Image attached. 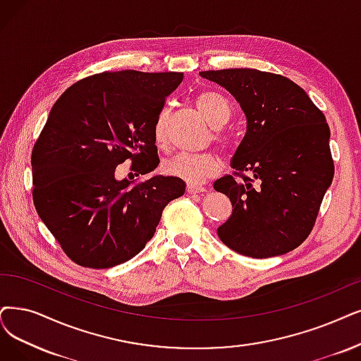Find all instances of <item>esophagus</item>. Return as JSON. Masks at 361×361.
I'll return each mask as SVG.
<instances>
[{
	"label": "esophagus",
	"instance_id": "34e87169",
	"mask_svg": "<svg viewBox=\"0 0 361 361\" xmlns=\"http://www.w3.org/2000/svg\"><path fill=\"white\" fill-rule=\"evenodd\" d=\"M186 191L190 194H201V192H206L204 186H197V185H188L186 186Z\"/></svg>",
	"mask_w": 361,
	"mask_h": 361
}]
</instances>
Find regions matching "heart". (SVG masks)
I'll list each match as a JSON object with an SVG mask.
<instances>
[{
	"mask_svg": "<svg viewBox=\"0 0 361 361\" xmlns=\"http://www.w3.org/2000/svg\"><path fill=\"white\" fill-rule=\"evenodd\" d=\"M195 105L207 124L213 128L224 127L233 115L228 100L216 92H203L195 97ZM167 108H161L157 114L154 123V140L158 147L166 148L169 136H167ZM213 139L216 142L224 143V137L219 133H214ZM221 169V160L218 155L212 152L203 154H179L170 158L163 164L164 175L170 178H176L188 185H201L216 176V173Z\"/></svg>",
	"mask_w": 361,
	"mask_h": 361,
	"instance_id": "1",
	"label": "heart"
}]
</instances>
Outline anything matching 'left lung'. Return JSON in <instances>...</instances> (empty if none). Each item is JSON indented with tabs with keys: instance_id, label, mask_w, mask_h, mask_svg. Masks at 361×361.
<instances>
[{
	"instance_id": "1",
	"label": "left lung",
	"mask_w": 361,
	"mask_h": 361,
	"mask_svg": "<svg viewBox=\"0 0 361 361\" xmlns=\"http://www.w3.org/2000/svg\"><path fill=\"white\" fill-rule=\"evenodd\" d=\"M200 75L233 94L247 121L231 161L243 182L226 175L213 185L233 203V214L218 228L221 241L256 259L296 249L335 175L326 117L304 89L272 72L235 68Z\"/></svg>"
}]
</instances>
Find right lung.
Wrapping results in <instances>:
<instances>
[{
	"label": "right lung",
	"instance_id": "add662e5",
	"mask_svg": "<svg viewBox=\"0 0 361 361\" xmlns=\"http://www.w3.org/2000/svg\"><path fill=\"white\" fill-rule=\"evenodd\" d=\"M182 78L102 72L56 100L32 149V198L71 261L94 269L127 262L152 238L164 207L185 194V182L170 176L115 179L126 160L136 176L157 169L154 123Z\"/></svg>",
	"mask_w": 361,
	"mask_h": 361
}]
</instances>
